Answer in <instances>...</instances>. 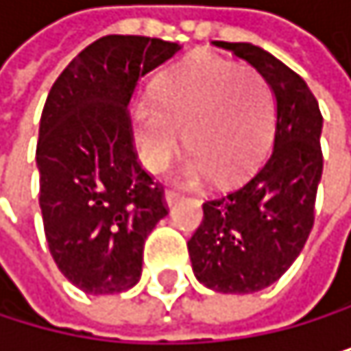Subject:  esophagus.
<instances>
[{
  "label": "esophagus",
  "instance_id": "obj_1",
  "mask_svg": "<svg viewBox=\"0 0 351 351\" xmlns=\"http://www.w3.org/2000/svg\"><path fill=\"white\" fill-rule=\"evenodd\" d=\"M179 199H181V193L172 191V189H168V191L164 193V202H166V206H172V204H177Z\"/></svg>",
  "mask_w": 351,
  "mask_h": 351
}]
</instances>
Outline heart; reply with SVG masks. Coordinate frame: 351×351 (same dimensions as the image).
I'll list each match as a JSON object with an SVG mask.
<instances>
[{
	"label": "heart",
	"mask_w": 351,
	"mask_h": 351,
	"mask_svg": "<svg viewBox=\"0 0 351 351\" xmlns=\"http://www.w3.org/2000/svg\"><path fill=\"white\" fill-rule=\"evenodd\" d=\"M132 136L141 162L162 172L185 143L193 152L183 179L213 174L234 181L265 154L276 126L269 82L252 66L213 56H195L172 69L158 86L156 101L132 105Z\"/></svg>",
	"instance_id": "1"
}]
</instances>
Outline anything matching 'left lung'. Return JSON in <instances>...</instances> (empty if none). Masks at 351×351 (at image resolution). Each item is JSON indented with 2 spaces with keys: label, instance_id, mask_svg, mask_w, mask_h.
Here are the masks:
<instances>
[{
  "label": "left lung",
  "instance_id": "8db88e82",
  "mask_svg": "<svg viewBox=\"0 0 351 351\" xmlns=\"http://www.w3.org/2000/svg\"><path fill=\"white\" fill-rule=\"evenodd\" d=\"M252 64L276 99L274 147L248 179L208 199L187 242L195 278L206 289L246 295L267 289L303 250L314 227L322 179V113L307 84L252 44L215 42Z\"/></svg>",
  "mask_w": 351,
  "mask_h": 351
}]
</instances>
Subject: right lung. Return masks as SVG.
Segmentation results:
<instances>
[{
    "label": "right lung",
    "mask_w": 351,
    "mask_h": 351,
    "mask_svg": "<svg viewBox=\"0 0 351 351\" xmlns=\"http://www.w3.org/2000/svg\"><path fill=\"white\" fill-rule=\"evenodd\" d=\"M179 50L156 37H101L46 99L35 152L44 232L62 276L88 295L132 289L145 240L168 215L162 185L136 160L128 107L138 80Z\"/></svg>",
    "instance_id": "obj_1"
}]
</instances>
